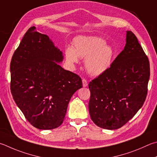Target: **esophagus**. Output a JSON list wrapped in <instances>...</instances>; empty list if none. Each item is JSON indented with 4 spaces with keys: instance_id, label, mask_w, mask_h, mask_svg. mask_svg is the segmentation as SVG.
Listing matches in <instances>:
<instances>
[{
    "instance_id": "esophagus-1",
    "label": "esophagus",
    "mask_w": 157,
    "mask_h": 157,
    "mask_svg": "<svg viewBox=\"0 0 157 157\" xmlns=\"http://www.w3.org/2000/svg\"><path fill=\"white\" fill-rule=\"evenodd\" d=\"M82 84H83L84 87H86L88 86V82L86 79H82Z\"/></svg>"
}]
</instances>
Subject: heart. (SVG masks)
<instances>
[{"label": "heart", "mask_w": 157, "mask_h": 157, "mask_svg": "<svg viewBox=\"0 0 157 157\" xmlns=\"http://www.w3.org/2000/svg\"><path fill=\"white\" fill-rule=\"evenodd\" d=\"M67 60L77 64L79 58L86 59L85 67L91 75L99 76L108 70L112 64L114 50L106 45L99 37H78L73 41V49L68 47L65 51Z\"/></svg>", "instance_id": "1"}]
</instances>
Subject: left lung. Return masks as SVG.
<instances>
[{
	"instance_id": "obj_1",
	"label": "left lung",
	"mask_w": 157,
	"mask_h": 157,
	"mask_svg": "<svg viewBox=\"0 0 157 157\" xmlns=\"http://www.w3.org/2000/svg\"><path fill=\"white\" fill-rule=\"evenodd\" d=\"M150 74L147 56L135 34L127 31L124 50L107 71L88 84L92 121L108 130L126 124L144 105Z\"/></svg>"
}]
</instances>
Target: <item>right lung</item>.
I'll use <instances>...</instances> for the list:
<instances>
[{"mask_svg": "<svg viewBox=\"0 0 157 157\" xmlns=\"http://www.w3.org/2000/svg\"><path fill=\"white\" fill-rule=\"evenodd\" d=\"M62 52L49 36L30 27L15 51L10 64L11 92L29 123L51 130L63 123L68 104L82 79L60 65Z\"/></svg>", "mask_w": 157, "mask_h": 157, "instance_id": "1", "label": "right lung"}]
</instances>
